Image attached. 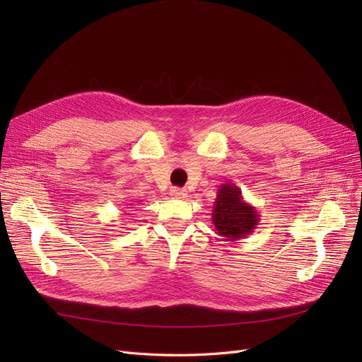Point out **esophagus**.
<instances>
[{"label":"esophagus","instance_id":"obj_1","mask_svg":"<svg viewBox=\"0 0 362 362\" xmlns=\"http://www.w3.org/2000/svg\"><path fill=\"white\" fill-rule=\"evenodd\" d=\"M170 196H172V198H175V199H184L185 196H187V190L173 187V189L170 190Z\"/></svg>","mask_w":362,"mask_h":362}]
</instances>
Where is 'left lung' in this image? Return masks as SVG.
I'll return each instance as SVG.
<instances>
[{"label":"left lung","instance_id":"1","mask_svg":"<svg viewBox=\"0 0 362 362\" xmlns=\"http://www.w3.org/2000/svg\"><path fill=\"white\" fill-rule=\"evenodd\" d=\"M211 216L214 229L225 242L245 238L259 222L257 208L243 199L242 190L234 182H225L218 187Z\"/></svg>","mask_w":362,"mask_h":362}]
</instances>
